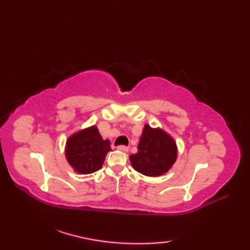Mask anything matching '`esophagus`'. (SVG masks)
<instances>
[{
  "label": "esophagus",
  "mask_w": 250,
  "mask_h": 250,
  "mask_svg": "<svg viewBox=\"0 0 250 250\" xmlns=\"http://www.w3.org/2000/svg\"><path fill=\"white\" fill-rule=\"evenodd\" d=\"M117 149L118 150H120V151H124V152H126L129 150V148L126 147V146H124V145H120V146H118L117 147Z\"/></svg>",
  "instance_id": "esophagus-1"
}]
</instances>
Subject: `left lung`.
I'll use <instances>...</instances> for the list:
<instances>
[{
  "label": "left lung",
  "mask_w": 250,
  "mask_h": 250,
  "mask_svg": "<svg viewBox=\"0 0 250 250\" xmlns=\"http://www.w3.org/2000/svg\"><path fill=\"white\" fill-rule=\"evenodd\" d=\"M177 159L174 139L160 128L145 125L137 145V152L130 156L132 167L146 176H160L172 167Z\"/></svg>",
  "instance_id": "left-lung-1"
}]
</instances>
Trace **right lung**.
Instances as JSON below:
<instances>
[{
	"label": "right lung",
	"instance_id": "1",
	"mask_svg": "<svg viewBox=\"0 0 250 250\" xmlns=\"http://www.w3.org/2000/svg\"><path fill=\"white\" fill-rule=\"evenodd\" d=\"M111 150L108 140H103L95 125L76 132L68 137L65 146L67 162L79 174H91L102 167Z\"/></svg>",
	"mask_w": 250,
	"mask_h": 250
}]
</instances>
